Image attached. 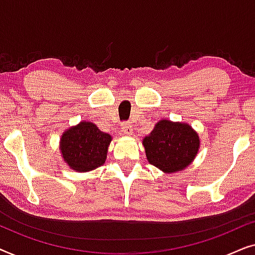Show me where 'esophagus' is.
I'll return each mask as SVG.
<instances>
[{
	"instance_id": "obj_1",
	"label": "esophagus",
	"mask_w": 255,
	"mask_h": 255,
	"mask_svg": "<svg viewBox=\"0 0 255 255\" xmlns=\"http://www.w3.org/2000/svg\"><path fill=\"white\" fill-rule=\"evenodd\" d=\"M121 127H122L121 128H122V132H123V134L131 135L132 132H133V128H132L131 124L128 123V122H124V123H122Z\"/></svg>"
}]
</instances>
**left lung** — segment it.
<instances>
[{"mask_svg": "<svg viewBox=\"0 0 255 255\" xmlns=\"http://www.w3.org/2000/svg\"><path fill=\"white\" fill-rule=\"evenodd\" d=\"M142 145L151 165L172 174L193 162L200 148V138L189 124L161 120L142 139Z\"/></svg>", "mask_w": 255, "mask_h": 255, "instance_id": "1", "label": "left lung"}]
</instances>
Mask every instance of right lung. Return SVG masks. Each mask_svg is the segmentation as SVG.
Here are the masks:
<instances>
[{"instance_id": "add662e5", "label": "right lung", "mask_w": 255, "mask_h": 255, "mask_svg": "<svg viewBox=\"0 0 255 255\" xmlns=\"http://www.w3.org/2000/svg\"><path fill=\"white\" fill-rule=\"evenodd\" d=\"M113 137L102 132L92 122H80L61 135L60 151L69 168L79 173L89 172L106 162Z\"/></svg>"}]
</instances>
